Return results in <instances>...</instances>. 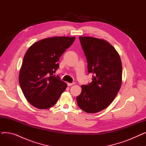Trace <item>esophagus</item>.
Returning <instances> with one entry per match:
<instances>
[{"mask_svg": "<svg viewBox=\"0 0 146 146\" xmlns=\"http://www.w3.org/2000/svg\"><path fill=\"white\" fill-rule=\"evenodd\" d=\"M74 83H67V86H72L73 85H74Z\"/></svg>", "mask_w": 146, "mask_h": 146, "instance_id": "obj_1", "label": "esophagus"}]
</instances>
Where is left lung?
Here are the masks:
<instances>
[{
  "label": "left lung",
  "mask_w": 146,
  "mask_h": 146,
  "mask_svg": "<svg viewBox=\"0 0 146 146\" xmlns=\"http://www.w3.org/2000/svg\"><path fill=\"white\" fill-rule=\"evenodd\" d=\"M92 82L82 85L76 99L79 108L87 113L100 112L112 102L122 84V63L118 52L105 40L79 36Z\"/></svg>",
  "instance_id": "8db88e82"
}]
</instances>
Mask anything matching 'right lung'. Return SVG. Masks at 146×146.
I'll list each match as a JSON object with an SVG mask.
<instances>
[{"mask_svg": "<svg viewBox=\"0 0 146 146\" xmlns=\"http://www.w3.org/2000/svg\"><path fill=\"white\" fill-rule=\"evenodd\" d=\"M75 36L44 38L34 43L27 51L19 74V85L28 102L45 110L57 102L67 84L54 76L58 61L73 44Z\"/></svg>", "mask_w": 146, "mask_h": 146, "instance_id": "1", "label": "right lung"}]
</instances>
